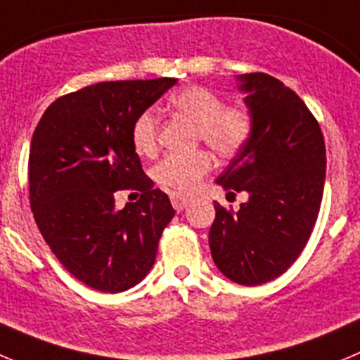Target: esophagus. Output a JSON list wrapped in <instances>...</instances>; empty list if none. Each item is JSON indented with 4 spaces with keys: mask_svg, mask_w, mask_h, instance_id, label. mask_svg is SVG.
<instances>
[{
    "mask_svg": "<svg viewBox=\"0 0 360 360\" xmlns=\"http://www.w3.org/2000/svg\"><path fill=\"white\" fill-rule=\"evenodd\" d=\"M170 202H172L174 210L183 211L184 207L190 204V199H188V197H184V195H179V193H172V195H170Z\"/></svg>",
    "mask_w": 360,
    "mask_h": 360,
    "instance_id": "obj_1",
    "label": "esophagus"
}]
</instances>
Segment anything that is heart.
Wrapping results in <instances>:
<instances>
[{
	"instance_id": "heart-1",
	"label": "heart",
	"mask_w": 360,
	"mask_h": 360,
	"mask_svg": "<svg viewBox=\"0 0 360 360\" xmlns=\"http://www.w3.org/2000/svg\"><path fill=\"white\" fill-rule=\"evenodd\" d=\"M170 104L177 112L197 122V136L220 156H233L250 139L252 115L248 110L238 104L221 106L220 97L206 86H188L179 90L170 97ZM131 136L136 153L143 156L156 154L158 117L153 110L140 113L133 124ZM211 165L213 160L207 150L172 153L156 165L154 179L167 190L186 193L210 172Z\"/></svg>"
}]
</instances>
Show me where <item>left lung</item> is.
<instances>
[{
  "instance_id": "left-lung-1",
  "label": "left lung",
  "mask_w": 360,
  "mask_h": 360,
  "mask_svg": "<svg viewBox=\"0 0 360 360\" xmlns=\"http://www.w3.org/2000/svg\"><path fill=\"white\" fill-rule=\"evenodd\" d=\"M236 82L252 133L217 184L245 191L248 200L236 213L214 202L210 248L227 278L259 286L304 250L323 197L327 154L316 119L293 90L263 72L241 74Z\"/></svg>"
}]
</instances>
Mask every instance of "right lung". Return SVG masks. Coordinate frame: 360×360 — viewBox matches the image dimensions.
Segmentation results:
<instances>
[{
  "label": "right lung",
  "instance_id": "obj_1",
  "mask_svg": "<svg viewBox=\"0 0 360 360\" xmlns=\"http://www.w3.org/2000/svg\"><path fill=\"white\" fill-rule=\"evenodd\" d=\"M176 78L103 82L58 97L32 139L30 204L60 263L86 286L120 293L153 268L158 241L176 211L143 174L133 146L134 120ZM141 199L122 210L115 191Z\"/></svg>",
  "mask_w": 360,
  "mask_h": 360
}]
</instances>
